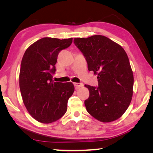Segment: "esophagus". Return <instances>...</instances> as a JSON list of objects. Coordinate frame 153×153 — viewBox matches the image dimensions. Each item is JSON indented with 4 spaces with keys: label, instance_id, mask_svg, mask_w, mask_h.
I'll return each mask as SVG.
<instances>
[{
    "label": "esophagus",
    "instance_id": "34e87169",
    "mask_svg": "<svg viewBox=\"0 0 153 153\" xmlns=\"http://www.w3.org/2000/svg\"><path fill=\"white\" fill-rule=\"evenodd\" d=\"M74 85L75 86V88L76 89H79V88L83 86V83H74Z\"/></svg>",
    "mask_w": 153,
    "mask_h": 153
}]
</instances>
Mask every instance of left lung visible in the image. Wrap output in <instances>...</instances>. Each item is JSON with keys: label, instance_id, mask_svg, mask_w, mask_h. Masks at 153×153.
<instances>
[{"label": "left lung", "instance_id": "left-lung-1", "mask_svg": "<svg viewBox=\"0 0 153 153\" xmlns=\"http://www.w3.org/2000/svg\"><path fill=\"white\" fill-rule=\"evenodd\" d=\"M85 56L88 69L97 75L98 87L85 85L89 97L87 111L102 123L120 118L129 107L133 95L134 75L126 52L120 45L103 35L74 39Z\"/></svg>", "mask_w": 153, "mask_h": 153}]
</instances>
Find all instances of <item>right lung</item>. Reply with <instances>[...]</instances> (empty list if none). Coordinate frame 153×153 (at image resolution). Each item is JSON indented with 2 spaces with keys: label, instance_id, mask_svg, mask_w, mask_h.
<instances>
[{
  "label": "right lung",
  "instance_id": "obj_1",
  "mask_svg": "<svg viewBox=\"0 0 153 153\" xmlns=\"http://www.w3.org/2000/svg\"><path fill=\"white\" fill-rule=\"evenodd\" d=\"M72 38L43 37L32 44L23 56L19 88L23 102L30 116L42 123L59 120L68 109L74 91L72 82H53L52 74L59 52L72 43Z\"/></svg>",
  "mask_w": 153,
  "mask_h": 153
}]
</instances>
